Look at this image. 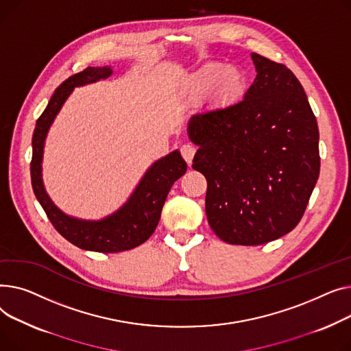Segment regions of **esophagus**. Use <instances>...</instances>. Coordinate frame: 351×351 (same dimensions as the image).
<instances>
[{
    "label": "esophagus",
    "instance_id": "1",
    "mask_svg": "<svg viewBox=\"0 0 351 351\" xmlns=\"http://www.w3.org/2000/svg\"><path fill=\"white\" fill-rule=\"evenodd\" d=\"M194 154H195V147L193 146V144H182V146H181V156L189 164L193 162Z\"/></svg>",
    "mask_w": 351,
    "mask_h": 351
}]
</instances>
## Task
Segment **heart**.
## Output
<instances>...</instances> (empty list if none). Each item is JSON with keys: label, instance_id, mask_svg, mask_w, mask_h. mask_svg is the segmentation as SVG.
Instances as JSON below:
<instances>
[{"label": "heart", "instance_id": "b5f03b06", "mask_svg": "<svg viewBox=\"0 0 351 351\" xmlns=\"http://www.w3.org/2000/svg\"><path fill=\"white\" fill-rule=\"evenodd\" d=\"M245 85L246 79L241 69L213 62L185 76L182 90L194 99L214 93L221 101H231L243 92Z\"/></svg>", "mask_w": 351, "mask_h": 351}]
</instances>
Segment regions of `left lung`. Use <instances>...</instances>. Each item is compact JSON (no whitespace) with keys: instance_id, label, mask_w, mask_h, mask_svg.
<instances>
[{"instance_id":"8db88e82","label":"left lung","mask_w":351,"mask_h":351,"mask_svg":"<svg viewBox=\"0 0 351 351\" xmlns=\"http://www.w3.org/2000/svg\"><path fill=\"white\" fill-rule=\"evenodd\" d=\"M256 77L235 105L194 114L193 169L207 178L205 213L218 238L262 245L291 232L320 171L319 129L298 77L251 53Z\"/></svg>"}]
</instances>
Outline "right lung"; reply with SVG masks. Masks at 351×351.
Wrapping results in <instances>:
<instances>
[{
  "instance_id": "obj_1",
  "label": "right lung",
  "mask_w": 351,
  "mask_h": 351,
  "mask_svg": "<svg viewBox=\"0 0 351 351\" xmlns=\"http://www.w3.org/2000/svg\"><path fill=\"white\" fill-rule=\"evenodd\" d=\"M113 73L110 66L86 68L62 84L44 113L36 120L32 136L31 181L36 199L43 205L55 230L80 250L113 254L129 251L146 242L160 221L162 205L173 184L187 171V162L178 150L154 161L144 173L128 201L113 214L101 219H82L59 210L48 195L43 180L44 147L56 114L75 88L95 84Z\"/></svg>"
}]
</instances>
